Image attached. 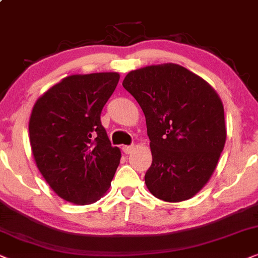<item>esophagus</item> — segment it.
Here are the masks:
<instances>
[{
  "label": "esophagus",
  "mask_w": 258,
  "mask_h": 258,
  "mask_svg": "<svg viewBox=\"0 0 258 258\" xmlns=\"http://www.w3.org/2000/svg\"><path fill=\"white\" fill-rule=\"evenodd\" d=\"M122 151H123V152H125L126 154L132 153V151H133V145H125V146H122Z\"/></svg>",
  "instance_id": "obj_1"
}]
</instances>
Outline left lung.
I'll list each match as a JSON object with an SVG mask.
<instances>
[{
	"instance_id": "1",
	"label": "left lung",
	"mask_w": 258,
	"mask_h": 258,
	"mask_svg": "<svg viewBox=\"0 0 258 258\" xmlns=\"http://www.w3.org/2000/svg\"><path fill=\"white\" fill-rule=\"evenodd\" d=\"M122 86L146 118L152 152L147 188L171 203L194 197L210 179L224 149V108L218 94L176 63L130 72Z\"/></svg>"
}]
</instances>
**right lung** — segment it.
<instances>
[{"label":"right lung","instance_id":"1","mask_svg":"<svg viewBox=\"0 0 258 258\" xmlns=\"http://www.w3.org/2000/svg\"><path fill=\"white\" fill-rule=\"evenodd\" d=\"M119 78L71 75L34 105L29 138L37 169L55 194L71 203H94L111 186L121 153L112 146L100 115Z\"/></svg>","mask_w":258,"mask_h":258}]
</instances>
